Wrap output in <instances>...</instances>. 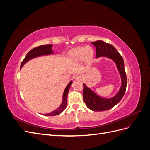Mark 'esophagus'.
Instances as JSON below:
<instances>
[{
    "mask_svg": "<svg viewBox=\"0 0 150 150\" xmlns=\"http://www.w3.org/2000/svg\"><path fill=\"white\" fill-rule=\"evenodd\" d=\"M74 79L75 80H78V81H81L83 79V76L81 74H76L74 76Z\"/></svg>",
    "mask_w": 150,
    "mask_h": 150,
    "instance_id": "obj_1",
    "label": "esophagus"
}]
</instances>
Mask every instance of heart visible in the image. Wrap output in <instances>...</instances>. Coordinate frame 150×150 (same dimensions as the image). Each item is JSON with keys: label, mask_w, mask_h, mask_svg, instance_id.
Listing matches in <instances>:
<instances>
[{"label": "heart", "mask_w": 150, "mask_h": 150, "mask_svg": "<svg viewBox=\"0 0 150 150\" xmlns=\"http://www.w3.org/2000/svg\"><path fill=\"white\" fill-rule=\"evenodd\" d=\"M94 55V50L90 46H81L72 49L69 52V56L72 60L78 61L84 59L89 61Z\"/></svg>", "instance_id": "1"}]
</instances>
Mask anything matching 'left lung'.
<instances>
[{
  "label": "left lung",
  "mask_w": 150,
  "mask_h": 150,
  "mask_svg": "<svg viewBox=\"0 0 150 150\" xmlns=\"http://www.w3.org/2000/svg\"><path fill=\"white\" fill-rule=\"evenodd\" d=\"M92 44L96 49V58L106 57L115 62L119 71L121 79V86L117 93L111 98H104L98 96L93 90L84 85L83 99L86 105L93 111H103L110 110L118 103L123 97L127 84L126 75L125 69L124 61L116 48L110 44L104 42L103 40L92 42Z\"/></svg>",
  "instance_id": "1"
}]
</instances>
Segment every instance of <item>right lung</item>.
I'll return each mask as SVG.
<instances>
[{
  "instance_id": "obj_1",
  "label": "right lung",
  "mask_w": 150,
  "mask_h": 150,
  "mask_svg": "<svg viewBox=\"0 0 150 150\" xmlns=\"http://www.w3.org/2000/svg\"><path fill=\"white\" fill-rule=\"evenodd\" d=\"M52 47V44H46V45H42V46H40L31 49L30 51L27 54L24 59L22 62L21 64V68L27 62L33 59V58H35V57L42 56L51 55V54H54ZM72 83V81L69 82V83L67 85L66 88H65L64 91V93H63L62 102L60 105V106L57 108L56 110H55L54 111L49 113H47V114H44L43 115L47 116H54L59 115L62 112L64 111V110L66 108V105L67 103V94H68V92H69V90L70 89Z\"/></svg>"
}]
</instances>
